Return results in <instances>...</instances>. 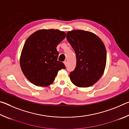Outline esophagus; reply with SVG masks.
<instances>
[{
    "label": "esophagus",
    "instance_id": "1",
    "mask_svg": "<svg viewBox=\"0 0 129 129\" xmlns=\"http://www.w3.org/2000/svg\"><path fill=\"white\" fill-rule=\"evenodd\" d=\"M64 64H65V67L67 66V61H64Z\"/></svg>",
    "mask_w": 129,
    "mask_h": 129
}]
</instances>
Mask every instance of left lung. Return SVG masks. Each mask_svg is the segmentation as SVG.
Listing matches in <instances>:
<instances>
[{
  "instance_id": "1",
  "label": "left lung",
  "mask_w": 129,
  "mask_h": 129,
  "mask_svg": "<svg viewBox=\"0 0 129 129\" xmlns=\"http://www.w3.org/2000/svg\"><path fill=\"white\" fill-rule=\"evenodd\" d=\"M67 39L75 51L76 67L70 73L72 82L81 88L90 86L97 82L104 72L106 51L102 41L92 32L73 30Z\"/></svg>"
}]
</instances>
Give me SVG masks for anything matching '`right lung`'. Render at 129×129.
I'll return each instance as SVG.
<instances>
[{"label": "right lung", "instance_id": "obj_1", "mask_svg": "<svg viewBox=\"0 0 129 129\" xmlns=\"http://www.w3.org/2000/svg\"><path fill=\"white\" fill-rule=\"evenodd\" d=\"M66 34L57 29H41L25 41L20 59L21 71L26 78L38 86H47L54 81L58 71L65 69L57 61L56 47Z\"/></svg>", "mask_w": 129, "mask_h": 129}]
</instances>
